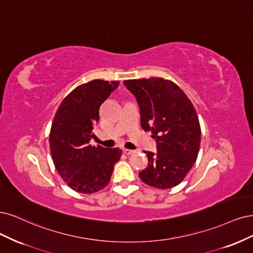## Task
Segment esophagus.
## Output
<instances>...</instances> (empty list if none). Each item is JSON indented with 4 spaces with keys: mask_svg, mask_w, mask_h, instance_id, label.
I'll list each match as a JSON object with an SVG mask.
<instances>
[{
    "mask_svg": "<svg viewBox=\"0 0 253 253\" xmlns=\"http://www.w3.org/2000/svg\"><path fill=\"white\" fill-rule=\"evenodd\" d=\"M123 151H124V153H126V154H132V153L134 152V151L131 150V149H126V148H124Z\"/></svg>",
    "mask_w": 253,
    "mask_h": 253,
    "instance_id": "esophagus-1",
    "label": "esophagus"
}]
</instances>
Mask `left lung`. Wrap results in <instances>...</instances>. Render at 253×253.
I'll list each match as a JSON object with an SVG mask.
<instances>
[{
  "label": "left lung",
  "instance_id": "obj_1",
  "mask_svg": "<svg viewBox=\"0 0 253 253\" xmlns=\"http://www.w3.org/2000/svg\"><path fill=\"white\" fill-rule=\"evenodd\" d=\"M124 84L137 101L141 125L151 131L157 153L145 151L148 166L138 175L158 189L180 184L197 161L200 122L191 101L176 84L162 78L127 80Z\"/></svg>",
  "mask_w": 253,
  "mask_h": 253
}]
</instances>
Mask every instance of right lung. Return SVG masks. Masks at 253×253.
I'll return each instance as SVG.
<instances>
[{
    "label": "right lung",
    "mask_w": 253,
    "mask_h": 253,
    "mask_svg": "<svg viewBox=\"0 0 253 253\" xmlns=\"http://www.w3.org/2000/svg\"><path fill=\"white\" fill-rule=\"evenodd\" d=\"M118 81L93 80L78 86L65 97L52 121L49 134L53 164L71 189L90 194L105 188L116 163L119 148L89 144L99 123L100 107L119 86Z\"/></svg>",
    "instance_id": "add662e5"
}]
</instances>
